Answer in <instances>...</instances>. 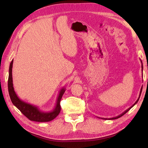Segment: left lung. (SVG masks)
<instances>
[{"label":"left lung","instance_id":"obj_1","mask_svg":"<svg viewBox=\"0 0 148 148\" xmlns=\"http://www.w3.org/2000/svg\"><path fill=\"white\" fill-rule=\"evenodd\" d=\"M140 61H141V60H140ZM141 62H142V70H143V65H142V61H141ZM142 87H141V89H140V95H139L138 99H137V101H136V102H135V103H134V104L133 105H132V106H131V107H130V108H128V109H127V110H125V112H123V113H122L121 114H120V115H119V116H116V117H112V118H109V119H107V118H101V119H110V120H112V119H118V118H119V117H121V116H123V115H124V114H126V113H127V112H128V111H129V110L130 109H131V108H132V107H133V106H134V105H135V104H136L137 103V102H138V100H139V99H140V95H141V92H142ZM99 118H100V117H99Z\"/></svg>","mask_w":148,"mask_h":148}]
</instances>
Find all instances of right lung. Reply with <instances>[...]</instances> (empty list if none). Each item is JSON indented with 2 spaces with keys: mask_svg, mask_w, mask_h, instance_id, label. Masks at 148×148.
Returning <instances> with one entry per match:
<instances>
[{
  "mask_svg": "<svg viewBox=\"0 0 148 148\" xmlns=\"http://www.w3.org/2000/svg\"><path fill=\"white\" fill-rule=\"evenodd\" d=\"M14 60H12L10 64L9 68V76L8 81V87L9 95L11 101L17 109H19L22 114L31 121L37 122H47L56 118L58 116L61 111L60 102L61 98L65 92L66 88L62 87L60 90L58 97H57L56 106L53 110L50 112H43L40 110L38 106L27 103L20 99L17 97V94L14 91L13 86V79H12V66H13Z\"/></svg>",
  "mask_w": 148,
  "mask_h": 148,
  "instance_id": "right-lung-1",
  "label": "right lung"
}]
</instances>
